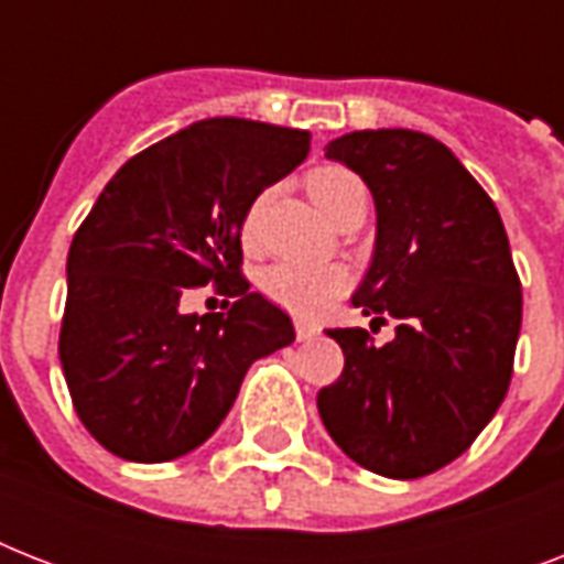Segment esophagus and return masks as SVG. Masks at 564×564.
Masks as SVG:
<instances>
[{
	"label": "esophagus",
	"instance_id": "1",
	"mask_svg": "<svg viewBox=\"0 0 564 564\" xmlns=\"http://www.w3.org/2000/svg\"><path fill=\"white\" fill-rule=\"evenodd\" d=\"M295 336H299V343H310V339H316L318 327L310 325V322H295Z\"/></svg>",
	"mask_w": 564,
	"mask_h": 564
}]
</instances>
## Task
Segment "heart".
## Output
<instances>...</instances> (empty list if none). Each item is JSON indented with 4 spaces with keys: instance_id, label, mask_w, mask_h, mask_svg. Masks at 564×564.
<instances>
[{
    "instance_id": "b5f03b06",
    "label": "heart",
    "mask_w": 564,
    "mask_h": 564,
    "mask_svg": "<svg viewBox=\"0 0 564 564\" xmlns=\"http://www.w3.org/2000/svg\"><path fill=\"white\" fill-rule=\"evenodd\" d=\"M310 195L318 204V210L334 221L354 202H366V184L351 170L322 166V170L310 175ZM265 202H269V193L257 195L246 216H242L239 237L248 248L254 246L257 237H260V219H263ZM348 283H351V278H348L343 265L299 263V260H278V263L265 265L260 278H257V286H260L265 299L301 318L318 316L327 304H334L348 290Z\"/></svg>"
}]
</instances>
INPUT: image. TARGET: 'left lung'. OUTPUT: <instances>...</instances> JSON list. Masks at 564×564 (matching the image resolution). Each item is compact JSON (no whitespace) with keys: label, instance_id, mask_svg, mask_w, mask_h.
I'll return each instance as SVG.
<instances>
[{"label":"left lung","instance_id":"1","mask_svg":"<svg viewBox=\"0 0 564 564\" xmlns=\"http://www.w3.org/2000/svg\"><path fill=\"white\" fill-rule=\"evenodd\" d=\"M327 158L375 195V257L351 304L398 327L380 348L362 327L327 330L345 369L318 415L354 463L415 480L465 454L507 398L521 281L498 207L445 143L377 128L336 137Z\"/></svg>","mask_w":564,"mask_h":564}]
</instances>
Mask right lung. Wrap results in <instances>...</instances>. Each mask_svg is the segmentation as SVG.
Returning a JSON list of instances; mask_svg holds the SVG:
<instances>
[{
  "label": "right lung",
  "instance_id": "1",
  "mask_svg": "<svg viewBox=\"0 0 564 564\" xmlns=\"http://www.w3.org/2000/svg\"><path fill=\"white\" fill-rule=\"evenodd\" d=\"M310 152V131L216 117L134 154L108 181L66 257L61 366L90 436L131 463L207 442L248 366L295 339L242 278L239 225ZM216 282L225 314H184Z\"/></svg>",
  "mask_w": 564,
  "mask_h": 564
}]
</instances>
